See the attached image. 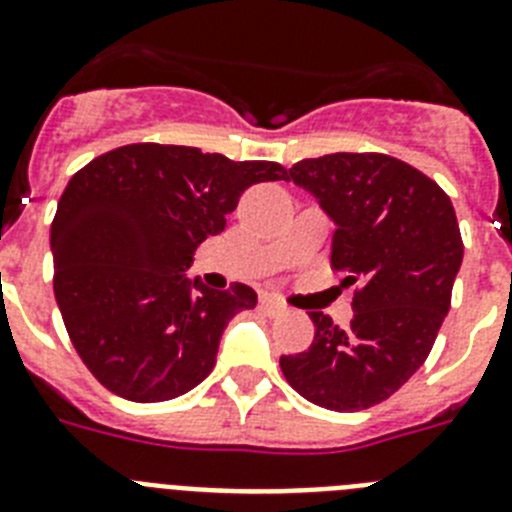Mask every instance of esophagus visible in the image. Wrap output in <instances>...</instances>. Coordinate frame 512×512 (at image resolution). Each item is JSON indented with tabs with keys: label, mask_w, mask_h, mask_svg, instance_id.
<instances>
[{
	"label": "esophagus",
	"mask_w": 512,
	"mask_h": 512,
	"mask_svg": "<svg viewBox=\"0 0 512 512\" xmlns=\"http://www.w3.org/2000/svg\"><path fill=\"white\" fill-rule=\"evenodd\" d=\"M261 305H264L266 312H271V315H279V312H284L287 307H284L282 300H277V297H271V295H264L261 297Z\"/></svg>",
	"instance_id": "1"
}]
</instances>
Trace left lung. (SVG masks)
<instances>
[{
  "mask_svg": "<svg viewBox=\"0 0 512 512\" xmlns=\"http://www.w3.org/2000/svg\"><path fill=\"white\" fill-rule=\"evenodd\" d=\"M287 182L307 189L336 223L330 264L359 287L348 328L310 312V348L279 366L320 408H372L423 366L449 312L464 259L454 205L423 171L384 153L305 158Z\"/></svg>",
  "mask_w": 512,
  "mask_h": 512,
  "instance_id": "left-lung-1",
  "label": "left lung"
}]
</instances>
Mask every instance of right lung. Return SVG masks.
I'll return each mask as SVG.
<instances>
[{
  "mask_svg": "<svg viewBox=\"0 0 512 512\" xmlns=\"http://www.w3.org/2000/svg\"><path fill=\"white\" fill-rule=\"evenodd\" d=\"M274 161H230L189 146L133 143L71 176L51 225L53 292L76 354L115 395L179 397L212 372L225 325L256 305L246 284L189 279L194 251Z\"/></svg>",
  "mask_w": 512,
  "mask_h": 512,
  "instance_id": "add662e5",
  "label": "right lung"
}]
</instances>
